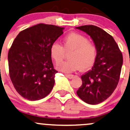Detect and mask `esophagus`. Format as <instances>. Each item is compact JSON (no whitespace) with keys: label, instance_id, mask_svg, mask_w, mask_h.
Segmentation results:
<instances>
[{"label":"esophagus","instance_id":"obj_1","mask_svg":"<svg viewBox=\"0 0 130 130\" xmlns=\"http://www.w3.org/2000/svg\"><path fill=\"white\" fill-rule=\"evenodd\" d=\"M65 76L67 77L68 78H69V79H73V78H74L73 75H68V74H66V75H65Z\"/></svg>","mask_w":130,"mask_h":130}]
</instances>
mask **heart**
<instances>
[{
	"mask_svg": "<svg viewBox=\"0 0 130 130\" xmlns=\"http://www.w3.org/2000/svg\"><path fill=\"white\" fill-rule=\"evenodd\" d=\"M70 52L69 60L61 62L65 53ZM51 57L57 65L59 70L70 73L80 68L88 70L93 66L98 55V48L94 42L89 41L85 36L75 32L66 35L62 39V46L55 42L50 49Z\"/></svg>",
	"mask_w": 130,
	"mask_h": 130,
	"instance_id": "heart-1",
	"label": "heart"
}]
</instances>
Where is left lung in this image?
Here are the masks:
<instances>
[{
	"mask_svg": "<svg viewBox=\"0 0 130 130\" xmlns=\"http://www.w3.org/2000/svg\"><path fill=\"white\" fill-rule=\"evenodd\" d=\"M76 28L86 32L97 48L96 60L91 70L81 76L82 85L76 91L84 102L95 105L107 99L116 89L123 64V56L113 38L94 25Z\"/></svg>",
	"mask_w": 130,
	"mask_h": 130,
	"instance_id": "left-lung-1",
	"label": "left lung"
}]
</instances>
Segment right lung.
I'll return each instance as SVG.
<instances>
[{
  "instance_id": "obj_1",
  "label": "right lung",
  "mask_w": 130,
  "mask_h": 130,
  "mask_svg": "<svg viewBox=\"0 0 130 130\" xmlns=\"http://www.w3.org/2000/svg\"><path fill=\"white\" fill-rule=\"evenodd\" d=\"M64 28L40 23L21 31L8 54L9 75L20 95L29 101L47 96L53 89L55 75L50 49Z\"/></svg>"
}]
</instances>
